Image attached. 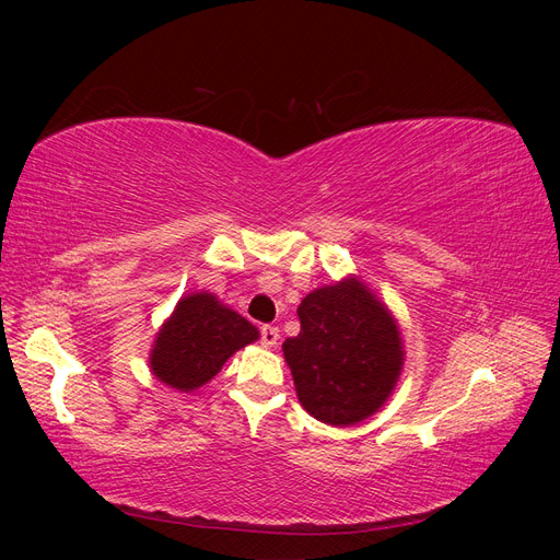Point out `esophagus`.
<instances>
[{"mask_svg": "<svg viewBox=\"0 0 560 560\" xmlns=\"http://www.w3.org/2000/svg\"><path fill=\"white\" fill-rule=\"evenodd\" d=\"M259 336H261V343H264V346L273 348V346L278 343L280 331H278V327H273V325H264V327L259 329Z\"/></svg>", "mask_w": 560, "mask_h": 560, "instance_id": "1", "label": "esophagus"}]
</instances>
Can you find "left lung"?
Segmentation results:
<instances>
[{
  "mask_svg": "<svg viewBox=\"0 0 560 560\" xmlns=\"http://www.w3.org/2000/svg\"><path fill=\"white\" fill-rule=\"evenodd\" d=\"M301 331L282 343L299 401L329 425H354L393 393L401 338L383 303L358 280L311 292L299 306Z\"/></svg>",
  "mask_w": 560,
  "mask_h": 560,
  "instance_id": "1",
  "label": "left lung"
}]
</instances>
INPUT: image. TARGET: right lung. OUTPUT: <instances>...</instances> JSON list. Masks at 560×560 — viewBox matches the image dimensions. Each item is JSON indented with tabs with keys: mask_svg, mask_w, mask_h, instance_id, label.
<instances>
[{
	"mask_svg": "<svg viewBox=\"0 0 560 560\" xmlns=\"http://www.w3.org/2000/svg\"><path fill=\"white\" fill-rule=\"evenodd\" d=\"M257 327L212 294H191L177 303L163 325L149 364L159 381L191 393L217 376L235 350L257 341Z\"/></svg>",
	"mask_w": 560,
	"mask_h": 560,
	"instance_id": "1",
	"label": "right lung"
}]
</instances>
